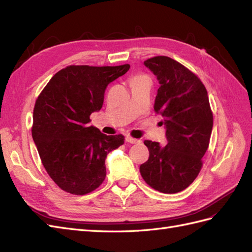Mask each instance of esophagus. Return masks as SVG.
<instances>
[{"label":"esophagus","instance_id":"obj_1","mask_svg":"<svg viewBox=\"0 0 252 252\" xmlns=\"http://www.w3.org/2000/svg\"><path fill=\"white\" fill-rule=\"evenodd\" d=\"M126 141L128 142V143H137V142H139L140 140L136 139V138H133V137H131V136H126Z\"/></svg>","mask_w":252,"mask_h":252}]
</instances>
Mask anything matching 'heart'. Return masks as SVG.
Returning <instances> with one entry per match:
<instances>
[{
    "label": "heart",
    "mask_w": 252,
    "mask_h": 252,
    "mask_svg": "<svg viewBox=\"0 0 252 252\" xmlns=\"http://www.w3.org/2000/svg\"><path fill=\"white\" fill-rule=\"evenodd\" d=\"M139 78H145V77H142V76H139V77H136L135 79H139Z\"/></svg>",
    "instance_id": "b5f03b06"
}]
</instances>
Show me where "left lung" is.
I'll return each instance as SVG.
<instances>
[{"instance_id":"obj_1","label":"left lung","mask_w":252,"mask_h":252,"mask_svg":"<svg viewBox=\"0 0 252 252\" xmlns=\"http://www.w3.org/2000/svg\"><path fill=\"white\" fill-rule=\"evenodd\" d=\"M143 64L159 83L154 110L162 116L167 143L145 140L150 156L140 166V174L153 189L177 193L202 169L213 126L209 98L202 81L169 57H154Z\"/></svg>"}]
</instances>
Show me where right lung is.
<instances>
[{
    "label": "right lung",
    "instance_id": "obj_1",
    "mask_svg": "<svg viewBox=\"0 0 252 252\" xmlns=\"http://www.w3.org/2000/svg\"><path fill=\"white\" fill-rule=\"evenodd\" d=\"M130 69L70 65L59 70L34 104L32 139L50 178L65 192L84 195L106 175L105 159L125 143V136L105 135L90 126L101 110L106 86Z\"/></svg>",
    "mask_w": 252,
    "mask_h": 252
}]
</instances>
